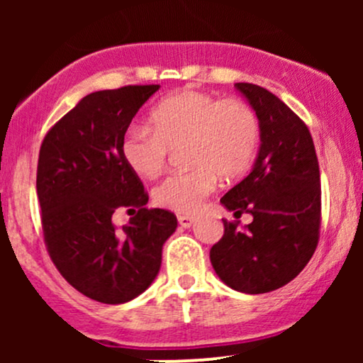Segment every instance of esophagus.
Segmentation results:
<instances>
[{
    "label": "esophagus",
    "mask_w": 363,
    "mask_h": 363,
    "mask_svg": "<svg viewBox=\"0 0 363 363\" xmlns=\"http://www.w3.org/2000/svg\"><path fill=\"white\" fill-rule=\"evenodd\" d=\"M177 220H179V225H181L182 228H189L191 225L194 223V218L189 215H179Z\"/></svg>",
    "instance_id": "obj_1"
}]
</instances>
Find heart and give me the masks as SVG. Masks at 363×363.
<instances>
[{
  "mask_svg": "<svg viewBox=\"0 0 363 363\" xmlns=\"http://www.w3.org/2000/svg\"><path fill=\"white\" fill-rule=\"evenodd\" d=\"M147 128H131L121 143L124 164L143 179L155 177L169 150L184 145V172L169 174L153 189L158 206L194 213L223 181L242 177L256 158L261 124L256 111L239 99L182 90L164 99L148 118Z\"/></svg>",
  "mask_w": 363,
  "mask_h": 363,
  "instance_id": "1",
  "label": "heart"
}]
</instances>
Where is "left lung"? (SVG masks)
<instances>
[{
	"mask_svg": "<svg viewBox=\"0 0 363 363\" xmlns=\"http://www.w3.org/2000/svg\"><path fill=\"white\" fill-rule=\"evenodd\" d=\"M261 124V147L247 177L220 203L235 218L223 220V237L210 251L225 285L244 294H266L294 280L319 242L320 176L306 123L277 95L252 83H235Z\"/></svg>",
	"mask_w": 363,
	"mask_h": 363,
	"instance_id": "obj_1",
	"label": "left lung"
}]
</instances>
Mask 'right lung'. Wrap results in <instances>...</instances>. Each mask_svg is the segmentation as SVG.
Returning <instances> with one entry per match:
<instances>
[{"label":"right lung","instance_id":"obj_1","mask_svg":"<svg viewBox=\"0 0 363 363\" xmlns=\"http://www.w3.org/2000/svg\"><path fill=\"white\" fill-rule=\"evenodd\" d=\"M160 85H128L83 97L49 129L37 164L45 247L66 281L85 297L124 303L143 294L176 232V215L145 208L148 194L124 164L121 143L140 107ZM137 215L118 231L111 215Z\"/></svg>","mask_w":363,"mask_h":363}]
</instances>
